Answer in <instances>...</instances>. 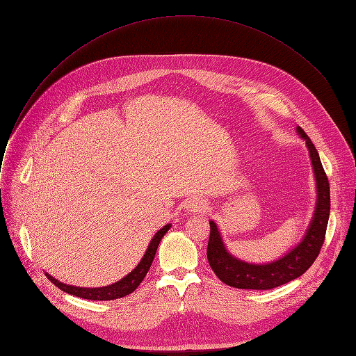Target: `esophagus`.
Masks as SVG:
<instances>
[{
	"label": "esophagus",
	"mask_w": 356,
	"mask_h": 356,
	"mask_svg": "<svg viewBox=\"0 0 356 356\" xmlns=\"http://www.w3.org/2000/svg\"><path fill=\"white\" fill-rule=\"evenodd\" d=\"M186 209L191 213H204L209 209V204L201 198H191L190 201H187Z\"/></svg>",
	"instance_id": "esophagus-1"
}]
</instances>
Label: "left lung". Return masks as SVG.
<instances>
[{
  "label": "left lung",
  "instance_id": "left-lung-1",
  "mask_svg": "<svg viewBox=\"0 0 356 356\" xmlns=\"http://www.w3.org/2000/svg\"><path fill=\"white\" fill-rule=\"evenodd\" d=\"M297 132L307 143L317 181V206L310 228L304 239L282 259L268 265H252L229 255L216 222L210 221L207 259L216 276L231 287L269 290L286 284L306 272L321 250L330 218V183L314 143L300 127Z\"/></svg>",
  "mask_w": 356,
  "mask_h": 356
}]
</instances>
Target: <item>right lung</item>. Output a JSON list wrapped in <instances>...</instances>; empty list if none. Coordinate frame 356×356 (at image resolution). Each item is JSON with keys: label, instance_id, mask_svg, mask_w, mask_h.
<instances>
[{"label": "right lung", "instance_id": "1", "mask_svg": "<svg viewBox=\"0 0 356 356\" xmlns=\"http://www.w3.org/2000/svg\"><path fill=\"white\" fill-rule=\"evenodd\" d=\"M170 228V224L165 225L162 229H159L154 239L150 241L143 258L140 259V262L138 264V266L128 275L125 276L124 279H121L120 282L114 283V284H110L107 287H95V289H86V287H74V286H67V284H63L60 283L59 280L54 279L50 275L44 273L47 276V279L52 282L56 287H59L60 290L69 293V294H73L76 297H81V298H87V300H115V298H121V297H125L128 294H131L134 290H136V287L140 284V282L145 279L147 270L150 269V265L152 262H154V258H155V253L158 250V246H159V242L161 239L163 238V235L169 231Z\"/></svg>", "mask_w": 356, "mask_h": 356}]
</instances>
